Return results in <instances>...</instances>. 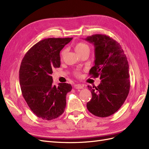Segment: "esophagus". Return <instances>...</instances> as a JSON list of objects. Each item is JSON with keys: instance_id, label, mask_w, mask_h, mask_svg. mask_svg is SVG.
<instances>
[{"instance_id": "1", "label": "esophagus", "mask_w": 149, "mask_h": 149, "mask_svg": "<svg viewBox=\"0 0 149 149\" xmlns=\"http://www.w3.org/2000/svg\"><path fill=\"white\" fill-rule=\"evenodd\" d=\"M74 88H76V89H83V88H84V86L83 85H82V84H76L75 86H74Z\"/></svg>"}]
</instances>
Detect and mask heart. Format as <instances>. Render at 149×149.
<instances>
[{
	"label": "heart",
	"mask_w": 149,
	"mask_h": 149,
	"mask_svg": "<svg viewBox=\"0 0 149 149\" xmlns=\"http://www.w3.org/2000/svg\"><path fill=\"white\" fill-rule=\"evenodd\" d=\"M75 50L79 54V55H81V54H82L86 52H89V47L86 43L80 42L76 45ZM64 54H65V50H63L61 53V56H63L64 55ZM74 74L76 76H79L81 75L80 72L78 71H75L74 72Z\"/></svg>",
	"instance_id": "obj_1"
}]
</instances>
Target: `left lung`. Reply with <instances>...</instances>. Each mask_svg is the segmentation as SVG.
<instances>
[{"instance_id":"obj_1","label":"left lung","mask_w":149,"mask_h":149,"mask_svg":"<svg viewBox=\"0 0 149 149\" xmlns=\"http://www.w3.org/2000/svg\"><path fill=\"white\" fill-rule=\"evenodd\" d=\"M85 40L95 48L94 66L89 74L101 80L97 87L88 86L92 97L87 109L94 116L106 118L119 109L129 94L128 61L120 44L109 36L95 34Z\"/></svg>"}]
</instances>
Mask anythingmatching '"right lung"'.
<instances>
[{
    "label": "right lung",
    "mask_w": 149,
    "mask_h": 149,
    "mask_svg": "<svg viewBox=\"0 0 149 149\" xmlns=\"http://www.w3.org/2000/svg\"><path fill=\"white\" fill-rule=\"evenodd\" d=\"M73 38H48L41 40L26 53L19 70L22 95L38 118L51 120L65 111L66 94L71 85L53 84V70L60 66V52Z\"/></svg>",
    "instance_id": "1"
}]
</instances>
